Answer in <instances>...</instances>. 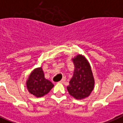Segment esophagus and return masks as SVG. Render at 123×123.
I'll list each match as a JSON object with an SVG mask.
<instances>
[{"mask_svg":"<svg viewBox=\"0 0 123 123\" xmlns=\"http://www.w3.org/2000/svg\"><path fill=\"white\" fill-rule=\"evenodd\" d=\"M65 82V78H64V79H62V80H61L60 81V83H64V82Z\"/></svg>","mask_w":123,"mask_h":123,"instance_id":"34e87169","label":"esophagus"}]
</instances>
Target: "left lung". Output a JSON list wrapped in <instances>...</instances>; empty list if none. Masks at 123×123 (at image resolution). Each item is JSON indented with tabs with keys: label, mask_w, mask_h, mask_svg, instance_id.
Listing matches in <instances>:
<instances>
[{
	"label": "left lung",
	"mask_w": 123,
	"mask_h": 123,
	"mask_svg": "<svg viewBox=\"0 0 123 123\" xmlns=\"http://www.w3.org/2000/svg\"><path fill=\"white\" fill-rule=\"evenodd\" d=\"M75 65L74 75L67 90L69 94L76 99H83L89 97L94 88V79L89 62L82 55L72 58Z\"/></svg>",
	"instance_id": "obj_1"
}]
</instances>
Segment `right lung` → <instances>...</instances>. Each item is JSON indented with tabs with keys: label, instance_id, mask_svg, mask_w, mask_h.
<instances>
[{
	"label": "right lung",
	"instance_id": "obj_1",
	"mask_svg": "<svg viewBox=\"0 0 123 123\" xmlns=\"http://www.w3.org/2000/svg\"><path fill=\"white\" fill-rule=\"evenodd\" d=\"M54 85L44 78L42 67L36 68L32 71L26 81V87L30 94L36 97L47 94Z\"/></svg>",
	"mask_w": 123,
	"mask_h": 123
}]
</instances>
